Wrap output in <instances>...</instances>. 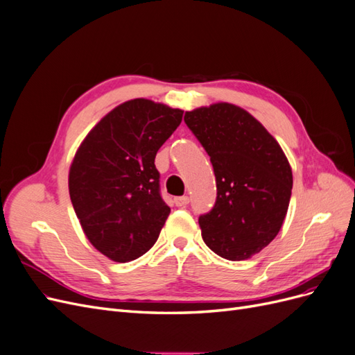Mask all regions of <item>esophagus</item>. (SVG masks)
<instances>
[{
	"instance_id": "esophagus-1",
	"label": "esophagus",
	"mask_w": 355,
	"mask_h": 355,
	"mask_svg": "<svg viewBox=\"0 0 355 355\" xmlns=\"http://www.w3.org/2000/svg\"><path fill=\"white\" fill-rule=\"evenodd\" d=\"M175 204L178 207H187L189 204V197L184 196V197H176L175 198Z\"/></svg>"
}]
</instances>
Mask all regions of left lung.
Returning <instances> with one entry per match:
<instances>
[{
  "label": "left lung",
  "mask_w": 355,
  "mask_h": 355,
  "mask_svg": "<svg viewBox=\"0 0 355 355\" xmlns=\"http://www.w3.org/2000/svg\"><path fill=\"white\" fill-rule=\"evenodd\" d=\"M216 176V201L198 218L202 240L230 261L259 253L280 231L293 176L275 139L249 112L214 103L185 114Z\"/></svg>",
  "instance_id": "obj_1"
}]
</instances>
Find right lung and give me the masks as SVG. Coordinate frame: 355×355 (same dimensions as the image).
Wrapping results in <instances>:
<instances>
[{
	"label": "right lung",
	"instance_id": "obj_1",
	"mask_svg": "<svg viewBox=\"0 0 355 355\" xmlns=\"http://www.w3.org/2000/svg\"><path fill=\"white\" fill-rule=\"evenodd\" d=\"M184 111L148 99L116 106L85 136L69 170V196L89 241L115 262L155 244L170 207L159 192L155 155Z\"/></svg>",
	"mask_w": 355,
	"mask_h": 355
}]
</instances>
